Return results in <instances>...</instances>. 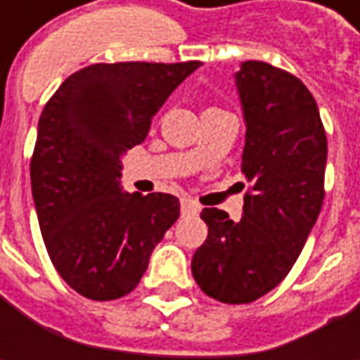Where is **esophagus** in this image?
<instances>
[{
    "label": "esophagus",
    "mask_w": 360,
    "mask_h": 360,
    "mask_svg": "<svg viewBox=\"0 0 360 360\" xmlns=\"http://www.w3.org/2000/svg\"><path fill=\"white\" fill-rule=\"evenodd\" d=\"M180 210H182V216H192L200 212V206L194 200H190V198H182V202H180Z\"/></svg>",
    "instance_id": "esophagus-1"
}]
</instances>
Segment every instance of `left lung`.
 I'll list each match as a JSON object with an SVG mask.
<instances>
[{
  "label": "left lung",
  "instance_id": "obj_1",
  "mask_svg": "<svg viewBox=\"0 0 360 360\" xmlns=\"http://www.w3.org/2000/svg\"><path fill=\"white\" fill-rule=\"evenodd\" d=\"M236 90L246 122L242 218L204 208L208 238L192 274L208 297L244 304L264 297L297 262L325 200L326 134L309 88L264 62H242Z\"/></svg>",
  "mask_w": 360,
  "mask_h": 360
}]
</instances>
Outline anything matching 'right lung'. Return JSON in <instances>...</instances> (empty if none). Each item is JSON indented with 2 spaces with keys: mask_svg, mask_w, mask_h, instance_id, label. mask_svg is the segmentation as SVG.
<instances>
[{
  "mask_svg": "<svg viewBox=\"0 0 360 360\" xmlns=\"http://www.w3.org/2000/svg\"><path fill=\"white\" fill-rule=\"evenodd\" d=\"M200 62L94 63L68 77L37 124L32 194L48 255L82 297L131 292L180 216L172 194L122 190V156Z\"/></svg>",
  "mask_w": 360,
  "mask_h": 360,
  "instance_id": "obj_1",
  "label": "right lung"
}]
</instances>
